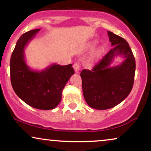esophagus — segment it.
I'll use <instances>...</instances> for the list:
<instances>
[{
  "mask_svg": "<svg viewBox=\"0 0 151 151\" xmlns=\"http://www.w3.org/2000/svg\"><path fill=\"white\" fill-rule=\"evenodd\" d=\"M80 63L78 62H76L73 65V67H74V71H75L76 72H78L79 71V70H80Z\"/></svg>",
  "mask_w": 151,
  "mask_h": 151,
  "instance_id": "34e87169",
  "label": "esophagus"
}]
</instances>
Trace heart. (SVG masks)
I'll return each instance as SVG.
<instances>
[{
    "label": "heart",
    "instance_id": "obj_1",
    "mask_svg": "<svg viewBox=\"0 0 151 151\" xmlns=\"http://www.w3.org/2000/svg\"><path fill=\"white\" fill-rule=\"evenodd\" d=\"M93 45H92V47H93ZM104 52V48L103 47H100L99 49L97 51H96V55H101V54L103 52Z\"/></svg>",
    "mask_w": 151,
    "mask_h": 151
}]
</instances>
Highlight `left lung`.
I'll return each mask as SVG.
<instances>
[{
    "instance_id": "1",
    "label": "left lung",
    "mask_w": 151,
    "mask_h": 151,
    "mask_svg": "<svg viewBox=\"0 0 151 151\" xmlns=\"http://www.w3.org/2000/svg\"><path fill=\"white\" fill-rule=\"evenodd\" d=\"M107 33L113 47L92 70L85 69L80 74L84 99L90 107L98 110L113 108L129 96L136 71V61L129 43L110 31ZM116 55H121L124 62L110 67Z\"/></svg>"
}]
</instances>
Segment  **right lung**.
Listing matches in <instances>:
<instances>
[{"mask_svg":"<svg viewBox=\"0 0 151 151\" xmlns=\"http://www.w3.org/2000/svg\"><path fill=\"white\" fill-rule=\"evenodd\" d=\"M39 30H30L19 38L10 58V81L15 93L27 104L41 110H50L60 104L62 90L74 71L72 64H54L42 72L31 70L26 65L25 47Z\"/></svg>","mask_w":151,"mask_h":151,"instance_id":"obj_1","label":"right lung"}]
</instances>
